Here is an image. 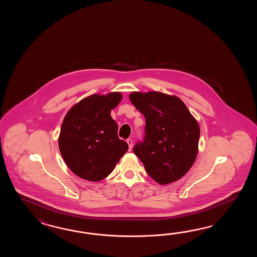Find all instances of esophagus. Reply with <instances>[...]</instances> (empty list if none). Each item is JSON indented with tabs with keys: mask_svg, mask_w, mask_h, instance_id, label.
I'll use <instances>...</instances> for the list:
<instances>
[{
	"mask_svg": "<svg viewBox=\"0 0 257 257\" xmlns=\"http://www.w3.org/2000/svg\"><path fill=\"white\" fill-rule=\"evenodd\" d=\"M126 143L128 144L130 151H131V148H132V145H133V142H132V140H131V139H127V140H126Z\"/></svg>",
	"mask_w": 257,
	"mask_h": 257,
	"instance_id": "esophagus-1",
	"label": "esophagus"
}]
</instances>
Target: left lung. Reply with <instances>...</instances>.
I'll return each instance as SVG.
<instances>
[{
  "instance_id": "obj_1",
  "label": "left lung",
  "mask_w": 257,
  "mask_h": 257,
  "mask_svg": "<svg viewBox=\"0 0 257 257\" xmlns=\"http://www.w3.org/2000/svg\"><path fill=\"white\" fill-rule=\"evenodd\" d=\"M130 99L146 123L143 140L137 142L133 153L159 184L180 179L197 157L200 136L197 121L176 96L135 92Z\"/></svg>"
}]
</instances>
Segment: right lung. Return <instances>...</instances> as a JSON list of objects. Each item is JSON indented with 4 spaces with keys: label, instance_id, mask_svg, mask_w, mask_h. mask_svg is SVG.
Segmentation results:
<instances>
[{
    "label": "right lung",
    "instance_id": "add662e5",
    "mask_svg": "<svg viewBox=\"0 0 257 257\" xmlns=\"http://www.w3.org/2000/svg\"><path fill=\"white\" fill-rule=\"evenodd\" d=\"M121 97L119 93L90 95L64 117L59 138L60 153L68 167L82 179L103 180L128 149L118 138L117 125L110 115Z\"/></svg>",
    "mask_w": 257,
    "mask_h": 257
}]
</instances>
